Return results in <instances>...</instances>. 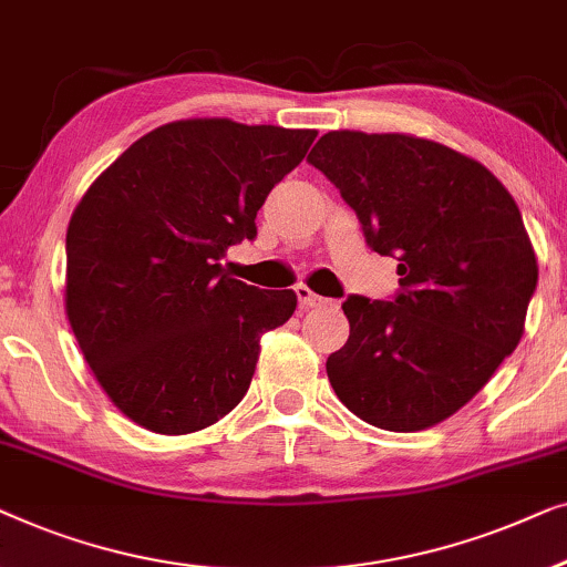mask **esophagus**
I'll use <instances>...</instances> for the list:
<instances>
[{"mask_svg": "<svg viewBox=\"0 0 567 567\" xmlns=\"http://www.w3.org/2000/svg\"><path fill=\"white\" fill-rule=\"evenodd\" d=\"M295 295H298V302H300L302 308H321V306H326V302H329L326 298H321V295H316L306 285L295 287Z\"/></svg>", "mask_w": 567, "mask_h": 567, "instance_id": "esophagus-1", "label": "esophagus"}]
</instances>
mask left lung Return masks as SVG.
<instances>
[{
	"label": "left lung",
	"instance_id": "1",
	"mask_svg": "<svg viewBox=\"0 0 567 567\" xmlns=\"http://www.w3.org/2000/svg\"><path fill=\"white\" fill-rule=\"evenodd\" d=\"M308 162L398 259L393 300L349 295L347 344L326 362L367 424L421 432L457 413L514 352L537 257L508 189L470 158L405 133L331 131Z\"/></svg>",
	"mask_w": 567,
	"mask_h": 567
}]
</instances>
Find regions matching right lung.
<instances>
[{
  "label": "right lung",
  "mask_w": 567,
  "mask_h": 567,
  "mask_svg": "<svg viewBox=\"0 0 567 567\" xmlns=\"http://www.w3.org/2000/svg\"><path fill=\"white\" fill-rule=\"evenodd\" d=\"M316 135L228 117L166 123L76 205L66 316L102 390L138 426L193 434L241 403L261 333L298 295L234 280L220 259L257 236L259 207Z\"/></svg>",
  "instance_id": "right-lung-1"
}]
</instances>
